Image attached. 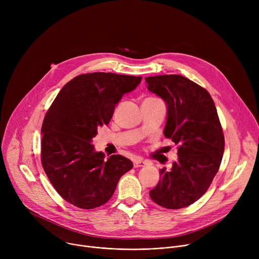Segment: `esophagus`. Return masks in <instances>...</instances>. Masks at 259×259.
<instances>
[{
  "instance_id": "1",
  "label": "esophagus",
  "mask_w": 259,
  "mask_h": 259,
  "mask_svg": "<svg viewBox=\"0 0 259 259\" xmlns=\"http://www.w3.org/2000/svg\"><path fill=\"white\" fill-rule=\"evenodd\" d=\"M133 166H134V168L143 167V166H145V162H143V161H141V160H135V161L133 162Z\"/></svg>"
}]
</instances>
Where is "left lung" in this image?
<instances>
[{"label":"left lung","mask_w":259,"mask_h":259,"mask_svg":"<svg viewBox=\"0 0 259 259\" xmlns=\"http://www.w3.org/2000/svg\"><path fill=\"white\" fill-rule=\"evenodd\" d=\"M147 89L162 97L168 109L164 135L177 145L178 161L160 170L151 199L167 209L198 201L209 189L225 151V136L209 92L179 75L145 78Z\"/></svg>","instance_id":"1"}]
</instances>
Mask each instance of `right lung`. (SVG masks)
Instances as JSON below:
<instances>
[{"label":"right lung","mask_w":259,"mask_h":259,"mask_svg":"<svg viewBox=\"0 0 259 259\" xmlns=\"http://www.w3.org/2000/svg\"><path fill=\"white\" fill-rule=\"evenodd\" d=\"M141 77L92 72L77 76L55 97L42 125L41 162L62 199L81 209L105 204L132 162L94 152L92 138L107 125L116 104L134 90Z\"/></svg>","instance_id":"right-lung-1"}]
</instances>
